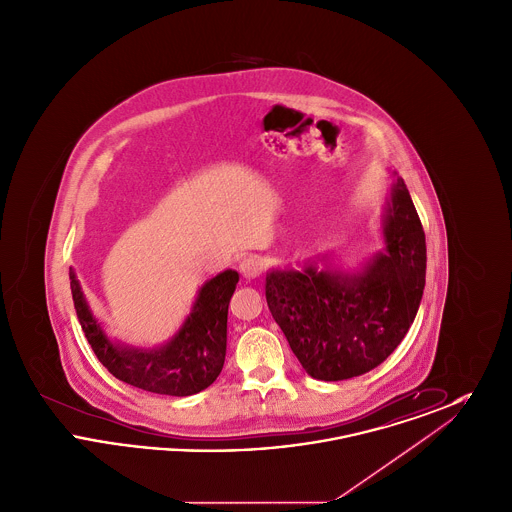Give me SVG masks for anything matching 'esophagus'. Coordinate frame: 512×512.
<instances>
[{
  "label": "esophagus",
  "instance_id": "obj_1",
  "mask_svg": "<svg viewBox=\"0 0 512 512\" xmlns=\"http://www.w3.org/2000/svg\"><path fill=\"white\" fill-rule=\"evenodd\" d=\"M240 272L244 274V278H249V280H251V278H257V276L263 272V261H261L259 257L249 255V257L242 259Z\"/></svg>",
  "mask_w": 512,
  "mask_h": 512
}]
</instances>
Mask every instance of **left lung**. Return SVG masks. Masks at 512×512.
<instances>
[{
	"instance_id": "1",
	"label": "left lung",
	"mask_w": 512,
	"mask_h": 512,
	"mask_svg": "<svg viewBox=\"0 0 512 512\" xmlns=\"http://www.w3.org/2000/svg\"><path fill=\"white\" fill-rule=\"evenodd\" d=\"M382 238L384 251L357 267H332L322 255L267 272L268 309L317 380H349L382 365L413 324L426 282V238L403 178L386 199Z\"/></svg>"
}]
</instances>
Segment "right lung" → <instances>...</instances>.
Here are the masks:
<instances>
[{"mask_svg": "<svg viewBox=\"0 0 512 512\" xmlns=\"http://www.w3.org/2000/svg\"><path fill=\"white\" fill-rule=\"evenodd\" d=\"M74 309L84 336L99 363L115 378L140 390L186 397L209 388L226 357L228 303L240 274L232 268L207 280L171 340L155 347H136L111 340L90 309L74 268L69 270Z\"/></svg>", "mask_w": 512, "mask_h": 512, "instance_id": "1", "label": "right lung"}]
</instances>
